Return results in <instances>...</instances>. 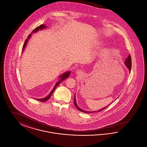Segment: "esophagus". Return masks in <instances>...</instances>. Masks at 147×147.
<instances>
[{
    "mask_svg": "<svg viewBox=\"0 0 147 147\" xmlns=\"http://www.w3.org/2000/svg\"><path fill=\"white\" fill-rule=\"evenodd\" d=\"M82 71L81 70H78L76 71V73H77V75H81L82 74Z\"/></svg>",
    "mask_w": 147,
    "mask_h": 147,
    "instance_id": "34e87169",
    "label": "esophagus"
}]
</instances>
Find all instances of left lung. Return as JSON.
Instances as JSON below:
<instances>
[{
  "instance_id": "left-lung-1",
  "label": "left lung",
  "mask_w": 147,
  "mask_h": 147,
  "mask_svg": "<svg viewBox=\"0 0 147 147\" xmlns=\"http://www.w3.org/2000/svg\"><path fill=\"white\" fill-rule=\"evenodd\" d=\"M125 63V65H126V67L128 68V70H129V72H130L131 70V67H132V61H131V57L130 55L128 56V57L126 58ZM74 104L76 106V107H77V109H78L79 111H81V112H84V113H91V112L92 113V112H96V111L100 112V111H102L103 110H104L105 109H106V108L107 107L106 106L105 107H104V108H102V109H100V110H98V111H85V110H82V109H80V108L77 105V102H76V95H74Z\"/></svg>"
}]
</instances>
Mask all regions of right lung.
Returning <instances> with one entry per match:
<instances>
[{
  "label": "right lung",
  "mask_w": 147,
  "mask_h": 147,
  "mask_svg": "<svg viewBox=\"0 0 147 147\" xmlns=\"http://www.w3.org/2000/svg\"><path fill=\"white\" fill-rule=\"evenodd\" d=\"M47 27H46V26H45V25H40L39 26H38V27H37L36 28H35L33 31H32V33H35V32H37L38 30H43V29H44L45 28H46ZM32 33L31 34H30V35H28V38H27V39L25 40V43H24V45H23V47H22V52L24 51V49H25V47L26 46V45H27V43H28V40L30 39V37L31 36V35H32ZM70 71H67V72H65V73H63L62 74V75H61L60 76H59V78H60V80L57 82V83H56V85H55V87H54V88L53 89V90L51 91V92L49 93V95L47 96H46V98H40V99H36V100H37L38 101H41V102H45V101H47V100H48L49 99V98H51V95H52V94H53V91H55V89L56 88V87L59 85V84H60L62 81H63L64 80H65V79H67V78H68V77H69V75H70Z\"/></svg>",
  "instance_id": "right-lung-1"
}]
</instances>
